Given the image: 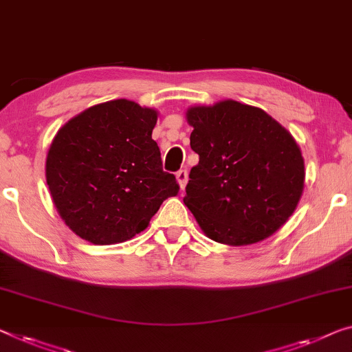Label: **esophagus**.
I'll use <instances>...</instances> for the list:
<instances>
[{"mask_svg": "<svg viewBox=\"0 0 352 352\" xmlns=\"http://www.w3.org/2000/svg\"><path fill=\"white\" fill-rule=\"evenodd\" d=\"M175 177H177V182H178V185H180L182 190H185V186L188 183V172L185 169H182V170L177 172Z\"/></svg>", "mask_w": 352, "mask_h": 352, "instance_id": "1", "label": "esophagus"}]
</instances>
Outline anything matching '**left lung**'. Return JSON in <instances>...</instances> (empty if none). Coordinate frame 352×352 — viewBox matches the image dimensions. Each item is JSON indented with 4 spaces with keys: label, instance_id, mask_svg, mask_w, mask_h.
Returning a JSON list of instances; mask_svg holds the SVG:
<instances>
[{
    "label": "left lung",
    "instance_id": "1",
    "mask_svg": "<svg viewBox=\"0 0 352 352\" xmlns=\"http://www.w3.org/2000/svg\"><path fill=\"white\" fill-rule=\"evenodd\" d=\"M191 148L185 206L214 242L242 246L274 235L305 186V161L289 131L234 99L186 110Z\"/></svg>",
    "mask_w": 352,
    "mask_h": 352
}]
</instances>
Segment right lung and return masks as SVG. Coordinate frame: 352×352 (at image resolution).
I'll return each instance as SVG.
<instances>
[{"label": "right lung", "instance_id": "obj_1", "mask_svg": "<svg viewBox=\"0 0 352 352\" xmlns=\"http://www.w3.org/2000/svg\"><path fill=\"white\" fill-rule=\"evenodd\" d=\"M156 122L158 110L113 99L83 110L55 134L45 180L56 212L80 239L94 245L131 240L178 194L151 139Z\"/></svg>", "mask_w": 352, "mask_h": 352}]
</instances>
